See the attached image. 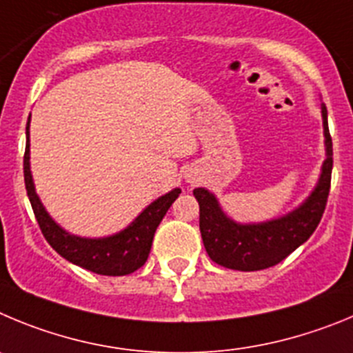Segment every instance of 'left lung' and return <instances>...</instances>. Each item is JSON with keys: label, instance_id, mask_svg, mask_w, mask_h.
I'll return each instance as SVG.
<instances>
[{"label": "left lung", "instance_id": "obj_1", "mask_svg": "<svg viewBox=\"0 0 353 353\" xmlns=\"http://www.w3.org/2000/svg\"><path fill=\"white\" fill-rule=\"evenodd\" d=\"M325 160L310 195L295 209L272 220L241 223L221 209L220 200L208 188H195L200 208V234L212 262L236 271H260L287 259L306 243L319 227L331 188L332 141L327 125L325 103H320Z\"/></svg>", "mask_w": 353, "mask_h": 353}]
</instances>
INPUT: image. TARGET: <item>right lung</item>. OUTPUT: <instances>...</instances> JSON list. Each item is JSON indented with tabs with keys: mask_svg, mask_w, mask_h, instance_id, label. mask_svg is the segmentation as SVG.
I'll return each instance as SVG.
<instances>
[{
	"mask_svg": "<svg viewBox=\"0 0 353 353\" xmlns=\"http://www.w3.org/2000/svg\"><path fill=\"white\" fill-rule=\"evenodd\" d=\"M30 121L26 125V153H24V183L30 196L37 221L42 228L47 243L68 262L75 263L79 268L88 269L91 272L103 276H125L137 271L148 260L151 244H153L154 232L163 220L174 200L179 196L181 190L174 188L169 193L158 196L128 227L116 232L112 236L105 237H81L70 234L61 227L52 216L47 212L40 196L37 195L31 174L30 163Z\"/></svg>",
	"mask_w": 353,
	"mask_h": 353,
	"instance_id": "right-lung-1",
	"label": "right lung"
}]
</instances>
